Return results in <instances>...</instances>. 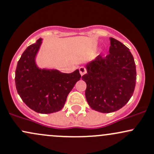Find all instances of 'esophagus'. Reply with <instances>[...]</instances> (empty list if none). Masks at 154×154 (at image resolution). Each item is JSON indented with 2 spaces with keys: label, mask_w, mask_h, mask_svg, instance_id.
Returning <instances> with one entry per match:
<instances>
[{
  "label": "esophagus",
  "mask_w": 154,
  "mask_h": 154,
  "mask_svg": "<svg viewBox=\"0 0 154 154\" xmlns=\"http://www.w3.org/2000/svg\"><path fill=\"white\" fill-rule=\"evenodd\" d=\"M79 72H80L81 75H83L87 72V70H86V68L84 67H81L79 68Z\"/></svg>",
  "instance_id": "obj_1"
}]
</instances>
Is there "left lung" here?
<instances>
[{
  "instance_id": "8db88e82",
  "label": "left lung",
  "mask_w": 154,
  "mask_h": 154,
  "mask_svg": "<svg viewBox=\"0 0 154 154\" xmlns=\"http://www.w3.org/2000/svg\"><path fill=\"white\" fill-rule=\"evenodd\" d=\"M109 54L99 55L86 65L82 76L87 84L85 96L93 110L102 113L116 112L124 106L134 91L136 65L129 49L110 37Z\"/></svg>"
}]
</instances>
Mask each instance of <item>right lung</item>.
Instances as JSON below:
<instances>
[{"mask_svg": "<svg viewBox=\"0 0 154 154\" xmlns=\"http://www.w3.org/2000/svg\"><path fill=\"white\" fill-rule=\"evenodd\" d=\"M42 40L39 38L23 53L16 68L15 85L20 97L29 108L38 113L50 114L63 108L67 95L82 76L79 70L63 73L39 68L35 58Z\"/></svg>", "mask_w": 154, "mask_h": 154, "instance_id": "add662e5", "label": "right lung"}]
</instances>
